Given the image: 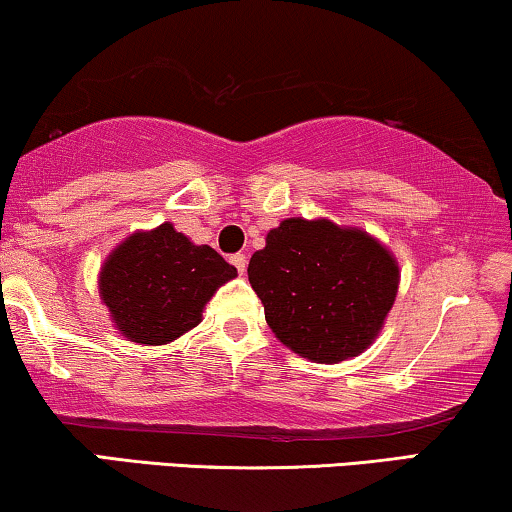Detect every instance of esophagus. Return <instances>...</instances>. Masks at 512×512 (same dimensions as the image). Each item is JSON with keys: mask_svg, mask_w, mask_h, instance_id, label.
<instances>
[{"mask_svg": "<svg viewBox=\"0 0 512 512\" xmlns=\"http://www.w3.org/2000/svg\"><path fill=\"white\" fill-rule=\"evenodd\" d=\"M232 266L237 268L239 275H244V273H246V256H244V254H235V256H232Z\"/></svg>", "mask_w": 512, "mask_h": 512, "instance_id": "obj_1", "label": "esophagus"}]
</instances>
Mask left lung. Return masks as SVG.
I'll list each match as a JSON object with an SVG mask.
<instances>
[{"instance_id":"1","label":"left lung","mask_w":512,"mask_h":512,"mask_svg":"<svg viewBox=\"0 0 512 512\" xmlns=\"http://www.w3.org/2000/svg\"><path fill=\"white\" fill-rule=\"evenodd\" d=\"M249 282L287 349L339 363L375 342L399 292V263L358 227L287 218L249 261Z\"/></svg>"}]
</instances>
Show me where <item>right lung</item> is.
<instances>
[{
  "mask_svg": "<svg viewBox=\"0 0 512 512\" xmlns=\"http://www.w3.org/2000/svg\"><path fill=\"white\" fill-rule=\"evenodd\" d=\"M232 277L237 268L216 249L163 223L111 251L99 273V294L123 337L159 346L197 327L204 306Z\"/></svg>",
  "mask_w": 512,
  "mask_h": 512,
  "instance_id": "obj_1",
  "label": "right lung"
}]
</instances>
